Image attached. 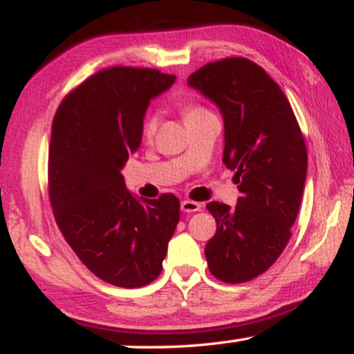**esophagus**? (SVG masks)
<instances>
[{"mask_svg":"<svg viewBox=\"0 0 354 354\" xmlns=\"http://www.w3.org/2000/svg\"><path fill=\"white\" fill-rule=\"evenodd\" d=\"M180 209L183 212H196L201 209V205L196 201H192V200H183L182 205H180Z\"/></svg>","mask_w":354,"mask_h":354,"instance_id":"34e87169","label":"esophagus"}]
</instances>
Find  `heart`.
I'll use <instances>...</instances> for the list:
<instances>
[{
    "label": "heart",
    "mask_w": 354,
    "mask_h": 354,
    "mask_svg": "<svg viewBox=\"0 0 354 354\" xmlns=\"http://www.w3.org/2000/svg\"><path fill=\"white\" fill-rule=\"evenodd\" d=\"M182 113L187 122V120L200 118L203 114H207L209 111H207L205 106H201L200 103H195V101H185V103H182ZM158 124H159V115L156 113H148L145 115L142 122V137L145 140H151L158 130Z\"/></svg>",
    "instance_id": "obj_1"
}]
</instances>
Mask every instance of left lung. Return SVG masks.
<instances>
[{
    "mask_svg": "<svg viewBox=\"0 0 354 354\" xmlns=\"http://www.w3.org/2000/svg\"><path fill=\"white\" fill-rule=\"evenodd\" d=\"M188 85L219 106L222 161L241 193L235 207L206 205L217 224L205 248L207 268L221 282H248L277 261L292 236L306 180V143L287 96L246 57L209 62Z\"/></svg>",
    "mask_w": 354,
    "mask_h": 354,
    "instance_id": "obj_1",
    "label": "left lung"
}]
</instances>
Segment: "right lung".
I'll list each match as a JSON object with an SVG mask.
<instances>
[{"label":"right lung","mask_w":354,"mask_h":354,"mask_svg":"<svg viewBox=\"0 0 354 354\" xmlns=\"http://www.w3.org/2000/svg\"><path fill=\"white\" fill-rule=\"evenodd\" d=\"M176 75L114 66L98 71L57 108L48 154V195L56 224L82 263L122 288L151 283L180 219L172 193L138 201L120 169L142 143L149 100Z\"/></svg>","instance_id":"add662e5"}]
</instances>
